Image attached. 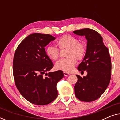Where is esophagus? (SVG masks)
I'll return each mask as SVG.
<instances>
[{"label":"esophagus","instance_id":"esophagus-1","mask_svg":"<svg viewBox=\"0 0 120 120\" xmlns=\"http://www.w3.org/2000/svg\"><path fill=\"white\" fill-rule=\"evenodd\" d=\"M63 73H64V76H68V75L70 74L69 73H68V72H65V71H64V72H63Z\"/></svg>","mask_w":120,"mask_h":120}]
</instances>
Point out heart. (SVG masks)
Returning <instances> with one entry per match:
<instances>
[{
  "label": "heart",
  "mask_w": 120,
  "mask_h": 120,
  "mask_svg": "<svg viewBox=\"0 0 120 120\" xmlns=\"http://www.w3.org/2000/svg\"><path fill=\"white\" fill-rule=\"evenodd\" d=\"M57 44L60 49L67 48L65 58L60 59L56 62L57 69L65 72H70L76 63V59L81 60L84 58L86 53L85 44L79 42V40L70 34H65L57 39ZM45 53L52 60H56L59 57V50L55 46L49 45L46 47Z\"/></svg>",
  "instance_id": "b5f03b06"
}]
</instances>
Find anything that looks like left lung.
Here are the masks:
<instances>
[{
	"instance_id": "8db88e82",
	"label": "left lung",
	"mask_w": 120,
	"mask_h": 120,
	"mask_svg": "<svg viewBox=\"0 0 120 120\" xmlns=\"http://www.w3.org/2000/svg\"><path fill=\"white\" fill-rule=\"evenodd\" d=\"M78 35L85 36L87 40L86 53L79 65L80 71L86 70V76L78 77L75 85V96L80 101L90 102L97 99L103 94L111 79V62L108 49L97 32L90 28L74 31Z\"/></svg>"
}]
</instances>
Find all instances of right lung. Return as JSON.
Masks as SVG:
<instances>
[{
    "instance_id": "add662e5",
    "label": "right lung",
    "mask_w": 120,
    "mask_h": 120,
    "mask_svg": "<svg viewBox=\"0 0 120 120\" xmlns=\"http://www.w3.org/2000/svg\"><path fill=\"white\" fill-rule=\"evenodd\" d=\"M55 39L50 34L33 33L22 41L15 52L13 74L16 87L32 104H48L58 96L57 83L64 74L62 70L47 73L53 64L45 49Z\"/></svg>"
}]
</instances>
